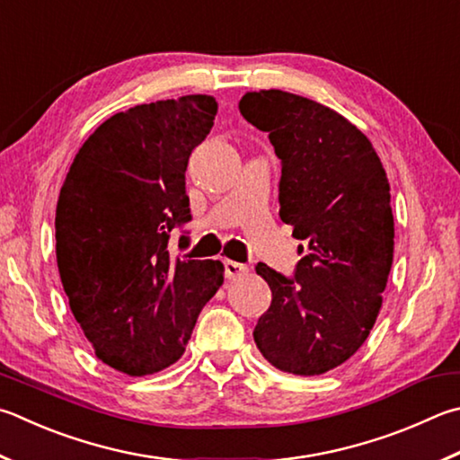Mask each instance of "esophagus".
I'll list each match as a JSON object with an SVG mask.
<instances>
[{
	"label": "esophagus",
	"mask_w": 460,
	"mask_h": 460,
	"mask_svg": "<svg viewBox=\"0 0 460 460\" xmlns=\"http://www.w3.org/2000/svg\"><path fill=\"white\" fill-rule=\"evenodd\" d=\"M249 273V267L243 263H237V261H231L227 259L225 261V275H227V279H237V278H243V275Z\"/></svg>",
	"instance_id": "1"
}]
</instances>
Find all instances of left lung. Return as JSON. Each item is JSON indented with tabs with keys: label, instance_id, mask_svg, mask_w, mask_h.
Masks as SVG:
<instances>
[{
	"label": "left lung",
	"instance_id": "8db88e82",
	"mask_svg": "<svg viewBox=\"0 0 460 460\" xmlns=\"http://www.w3.org/2000/svg\"><path fill=\"white\" fill-rule=\"evenodd\" d=\"M239 111L270 135L281 161L279 217L304 241L294 278L255 267L271 289L255 344L281 372H330L358 352L382 307L394 257L386 171L366 135L310 98L247 92Z\"/></svg>",
	"mask_w": 460,
	"mask_h": 460
}]
</instances>
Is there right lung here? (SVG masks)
I'll use <instances>...</instances> for the list:
<instances>
[{"label": "right lung", "mask_w": 460, "mask_h": 460, "mask_svg": "<svg viewBox=\"0 0 460 460\" xmlns=\"http://www.w3.org/2000/svg\"><path fill=\"white\" fill-rule=\"evenodd\" d=\"M215 114L213 96L190 94L111 116L78 150L58 199L56 259L70 310L100 360L128 376L177 362L223 286L221 261L169 253L171 231L190 221L189 156Z\"/></svg>", "instance_id": "add662e5"}]
</instances>
